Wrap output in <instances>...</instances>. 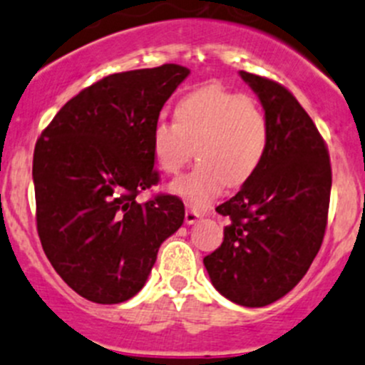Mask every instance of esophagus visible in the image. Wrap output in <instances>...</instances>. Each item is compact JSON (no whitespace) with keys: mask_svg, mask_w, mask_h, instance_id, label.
<instances>
[{"mask_svg":"<svg viewBox=\"0 0 365 365\" xmlns=\"http://www.w3.org/2000/svg\"><path fill=\"white\" fill-rule=\"evenodd\" d=\"M197 219H200V212L192 210V208H187V210H185V222H187V225H194Z\"/></svg>","mask_w":365,"mask_h":365,"instance_id":"obj_1","label":"esophagus"}]
</instances>
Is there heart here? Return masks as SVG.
Segmentation results:
<instances>
[{"label":"heart","mask_w":365,"mask_h":365,"mask_svg":"<svg viewBox=\"0 0 365 365\" xmlns=\"http://www.w3.org/2000/svg\"><path fill=\"white\" fill-rule=\"evenodd\" d=\"M192 146L200 162L171 190L192 207H205L222 185L240 187L257 175L269 148L265 112L222 85H201L175 105V123L160 119L151 133L155 164L165 175H176L189 162Z\"/></svg>","instance_id":"obj_1"}]
</instances>
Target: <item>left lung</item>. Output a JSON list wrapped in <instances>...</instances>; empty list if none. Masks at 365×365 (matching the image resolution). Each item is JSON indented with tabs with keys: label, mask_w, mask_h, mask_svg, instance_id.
<instances>
[{
	"label": "left lung",
	"mask_w": 365,
	"mask_h": 365,
	"mask_svg": "<svg viewBox=\"0 0 365 365\" xmlns=\"http://www.w3.org/2000/svg\"><path fill=\"white\" fill-rule=\"evenodd\" d=\"M240 78L264 107L269 148L257 175L215 208L230 225L203 264L230 302L265 307L299 284L323 244L331 165L327 143L291 91L246 71Z\"/></svg>",
	"instance_id": "1"
}]
</instances>
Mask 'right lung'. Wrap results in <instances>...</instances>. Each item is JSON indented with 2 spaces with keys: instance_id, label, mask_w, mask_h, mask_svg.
<instances>
[{
  "instance_id": "right-lung-1",
  "label": "right lung",
  "mask_w": 365,
  "mask_h": 365,
  "mask_svg": "<svg viewBox=\"0 0 365 365\" xmlns=\"http://www.w3.org/2000/svg\"><path fill=\"white\" fill-rule=\"evenodd\" d=\"M178 63L108 74L71 98L34 151L37 232L60 278L112 305L146 284L160 244L182 226L180 197L135 200L158 183L151 133L189 76Z\"/></svg>"
}]
</instances>
